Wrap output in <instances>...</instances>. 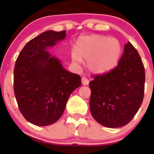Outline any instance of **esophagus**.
Returning a JSON list of instances; mask_svg holds the SVG:
<instances>
[{"label": "esophagus", "instance_id": "34e87169", "mask_svg": "<svg viewBox=\"0 0 154 154\" xmlns=\"http://www.w3.org/2000/svg\"><path fill=\"white\" fill-rule=\"evenodd\" d=\"M82 84L83 85H88L89 84V80L86 77H82Z\"/></svg>", "mask_w": 154, "mask_h": 154}]
</instances>
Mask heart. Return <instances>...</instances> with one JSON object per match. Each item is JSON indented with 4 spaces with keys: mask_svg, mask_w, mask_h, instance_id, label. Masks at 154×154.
<instances>
[{
    "mask_svg": "<svg viewBox=\"0 0 154 154\" xmlns=\"http://www.w3.org/2000/svg\"><path fill=\"white\" fill-rule=\"evenodd\" d=\"M122 47L117 39L100 35L79 38L76 50L71 53L72 62L77 65L87 60V67L95 75L107 73L118 64Z\"/></svg>",
    "mask_w": 154,
    "mask_h": 154,
    "instance_id": "1",
    "label": "heart"
}]
</instances>
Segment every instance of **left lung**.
<instances>
[{
  "mask_svg": "<svg viewBox=\"0 0 154 154\" xmlns=\"http://www.w3.org/2000/svg\"><path fill=\"white\" fill-rule=\"evenodd\" d=\"M145 69L137 50L130 42L115 69L96 76L89 83L90 109L97 122L110 128L123 127L131 121L142 104Z\"/></svg>",
  "mask_w": 154,
  "mask_h": 154,
  "instance_id": "obj_1",
  "label": "left lung"
}]
</instances>
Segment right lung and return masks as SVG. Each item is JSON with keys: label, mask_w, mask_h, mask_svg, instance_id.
<instances>
[{"label": "right lung", "mask_w": 154, "mask_h": 154, "mask_svg": "<svg viewBox=\"0 0 154 154\" xmlns=\"http://www.w3.org/2000/svg\"><path fill=\"white\" fill-rule=\"evenodd\" d=\"M66 32H44L24 45L16 61V100L24 117L37 126L58 121L69 95L81 85L80 77L65 69L59 58L48 52L64 40Z\"/></svg>", "instance_id": "obj_1"}]
</instances>
